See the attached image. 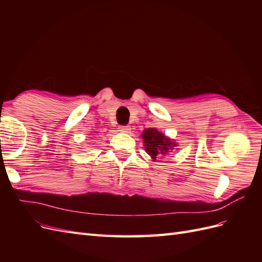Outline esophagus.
I'll use <instances>...</instances> for the list:
<instances>
[{
  "label": "esophagus",
  "instance_id": "esophagus-1",
  "mask_svg": "<svg viewBox=\"0 0 262 262\" xmlns=\"http://www.w3.org/2000/svg\"><path fill=\"white\" fill-rule=\"evenodd\" d=\"M118 129H119V131L122 132V133H129L130 130H131L129 125H119Z\"/></svg>",
  "mask_w": 262,
  "mask_h": 262
}]
</instances>
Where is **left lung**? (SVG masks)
<instances>
[{
    "label": "left lung",
    "mask_w": 262,
    "mask_h": 262,
    "mask_svg": "<svg viewBox=\"0 0 262 262\" xmlns=\"http://www.w3.org/2000/svg\"><path fill=\"white\" fill-rule=\"evenodd\" d=\"M142 138L144 140L146 153L153 160H156L158 155H164L170 152V149H172V147L176 145L168 138H166L163 133L153 128L144 130Z\"/></svg>",
    "instance_id": "1"
}]
</instances>
